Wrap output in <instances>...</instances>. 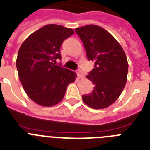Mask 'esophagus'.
Here are the masks:
<instances>
[{"mask_svg": "<svg viewBox=\"0 0 150 150\" xmlns=\"http://www.w3.org/2000/svg\"><path fill=\"white\" fill-rule=\"evenodd\" d=\"M77 75H78V78H79V79H81V78L84 77L83 73L81 72V70H78V71H77Z\"/></svg>", "mask_w": 150, "mask_h": 150, "instance_id": "obj_1", "label": "esophagus"}]
</instances>
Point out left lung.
<instances>
[{
	"label": "left lung",
	"instance_id": "obj_1",
	"mask_svg": "<svg viewBox=\"0 0 150 150\" xmlns=\"http://www.w3.org/2000/svg\"><path fill=\"white\" fill-rule=\"evenodd\" d=\"M94 69L86 76L95 85L91 94L83 95L87 105L104 109L117 100L126 86L128 62L122 47L107 31L94 24L75 28Z\"/></svg>",
	"mask_w": 150,
	"mask_h": 150
}]
</instances>
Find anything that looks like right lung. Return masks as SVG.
<instances>
[{"label":"right lung","instance_id":"obj_1","mask_svg":"<svg viewBox=\"0 0 150 150\" xmlns=\"http://www.w3.org/2000/svg\"><path fill=\"white\" fill-rule=\"evenodd\" d=\"M74 34L71 28L47 24L32 33L18 51L16 66L24 91L31 100L42 106H52L62 100L76 74L56 65L61 59L63 41Z\"/></svg>","mask_w":150,"mask_h":150}]
</instances>
